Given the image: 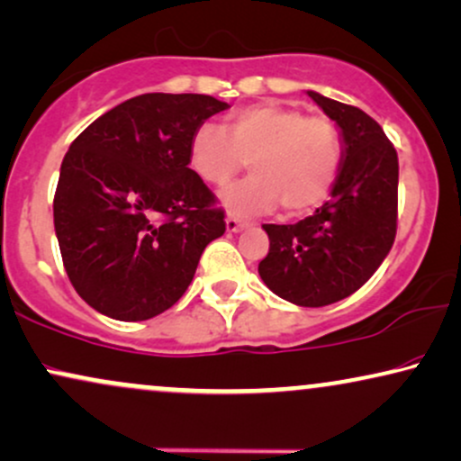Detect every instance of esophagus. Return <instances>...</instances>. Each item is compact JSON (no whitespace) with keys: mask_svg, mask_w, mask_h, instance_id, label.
<instances>
[{"mask_svg":"<svg viewBox=\"0 0 461 461\" xmlns=\"http://www.w3.org/2000/svg\"><path fill=\"white\" fill-rule=\"evenodd\" d=\"M244 227H247V223H244L242 219L234 217V214H230V217L225 219V230L227 231H242Z\"/></svg>","mask_w":461,"mask_h":461,"instance_id":"1","label":"esophagus"}]
</instances>
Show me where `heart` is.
<instances>
[{
  "label": "heart",
  "instance_id": "heart-1",
  "mask_svg": "<svg viewBox=\"0 0 461 461\" xmlns=\"http://www.w3.org/2000/svg\"><path fill=\"white\" fill-rule=\"evenodd\" d=\"M247 161L253 176L219 194L227 211L258 214L281 203L287 214L311 212L340 174V133L328 116L259 102L227 116L223 131L203 123L191 136L189 163L208 185L223 187Z\"/></svg>",
  "mask_w": 461,
  "mask_h": 461
}]
</instances>
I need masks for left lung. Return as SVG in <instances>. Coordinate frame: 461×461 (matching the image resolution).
<instances>
[{
	"mask_svg": "<svg viewBox=\"0 0 461 461\" xmlns=\"http://www.w3.org/2000/svg\"><path fill=\"white\" fill-rule=\"evenodd\" d=\"M336 121L342 166L330 200L294 225L266 223L259 276L278 298L319 308L348 298L392 250L398 230V153L364 110L308 91Z\"/></svg>",
	"mask_w": 461,
	"mask_h": 461,
	"instance_id": "1",
	"label": "left lung"
}]
</instances>
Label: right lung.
Here are the masks:
<instances>
[{"instance_id": "obj_1", "label": "right lung", "mask_w": 461, "mask_h": 461, "mask_svg": "<svg viewBox=\"0 0 461 461\" xmlns=\"http://www.w3.org/2000/svg\"><path fill=\"white\" fill-rule=\"evenodd\" d=\"M225 102L144 93L95 119L63 157L52 214L76 294L116 321L176 304L203 249L225 234L217 197L189 167V142Z\"/></svg>"}]
</instances>
